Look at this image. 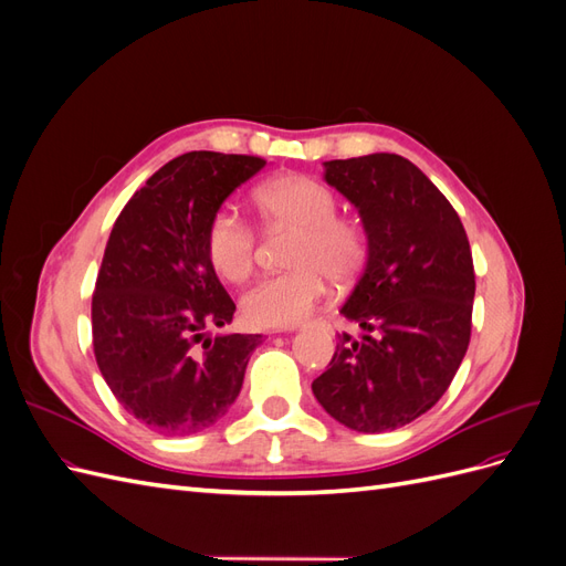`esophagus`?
<instances>
[{
  "mask_svg": "<svg viewBox=\"0 0 566 566\" xmlns=\"http://www.w3.org/2000/svg\"><path fill=\"white\" fill-rule=\"evenodd\" d=\"M325 325H328V328H331V323H325Z\"/></svg>",
  "mask_w": 566,
  "mask_h": 566,
  "instance_id": "obj_1",
  "label": "esophagus"
}]
</instances>
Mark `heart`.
<instances>
[{
  "label": "heart",
  "instance_id": "heart-1",
  "mask_svg": "<svg viewBox=\"0 0 566 566\" xmlns=\"http://www.w3.org/2000/svg\"><path fill=\"white\" fill-rule=\"evenodd\" d=\"M256 210L271 227L295 229L290 271L264 276L245 290L243 318L254 328H290L328 295V279L352 283L368 260V235L339 217V200L310 177H281L256 188ZM205 254L221 279L241 283L256 262V231L231 205H219L205 227Z\"/></svg>",
  "mask_w": 566,
  "mask_h": 566
}]
</instances>
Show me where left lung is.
Listing matches in <instances>:
<instances>
[{
  "instance_id": "obj_1",
  "label": "left lung",
  "mask_w": 566,
  "mask_h": 566,
  "mask_svg": "<svg viewBox=\"0 0 566 566\" xmlns=\"http://www.w3.org/2000/svg\"><path fill=\"white\" fill-rule=\"evenodd\" d=\"M325 181L364 219L368 262L342 314V333L312 382L349 430L378 434L427 413L449 389L470 345L474 264L453 205L394 153L325 163Z\"/></svg>"
}]
</instances>
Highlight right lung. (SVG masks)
<instances>
[{
    "instance_id": "right-lung-1",
    "label": "right lung",
    "mask_w": 566,
    "mask_h": 566,
    "mask_svg": "<svg viewBox=\"0 0 566 566\" xmlns=\"http://www.w3.org/2000/svg\"><path fill=\"white\" fill-rule=\"evenodd\" d=\"M264 165L256 156L184 153L115 219L92 295L94 356L119 406L148 430L202 432L243 387L262 335L202 337L235 312L202 238L210 214Z\"/></svg>"
}]
</instances>
